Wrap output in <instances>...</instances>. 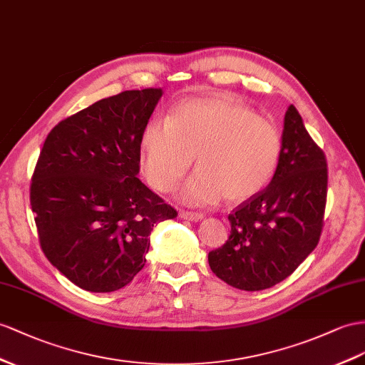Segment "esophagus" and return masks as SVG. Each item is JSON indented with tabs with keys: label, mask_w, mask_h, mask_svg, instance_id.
Wrapping results in <instances>:
<instances>
[{
	"label": "esophagus",
	"mask_w": 365,
	"mask_h": 365,
	"mask_svg": "<svg viewBox=\"0 0 365 365\" xmlns=\"http://www.w3.org/2000/svg\"><path fill=\"white\" fill-rule=\"evenodd\" d=\"M180 217L191 220V222H199L203 219V214L200 212H191V211H180Z\"/></svg>",
	"instance_id": "esophagus-1"
}]
</instances>
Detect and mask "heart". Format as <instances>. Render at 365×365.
<instances>
[{
    "label": "heart",
    "mask_w": 365,
    "mask_h": 365,
    "mask_svg": "<svg viewBox=\"0 0 365 365\" xmlns=\"http://www.w3.org/2000/svg\"><path fill=\"white\" fill-rule=\"evenodd\" d=\"M280 151L272 121L225 93L185 100L166 121H148L140 135V163L157 191H171L195 157L199 170L180 191L188 205L255 197L272 180Z\"/></svg>",
    "instance_id": "heart-1"
}]
</instances>
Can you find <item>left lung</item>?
I'll list each match as a JSON object with an SVG mask.
<instances>
[{
	"label": "left lung",
	"instance_id": "obj_1",
	"mask_svg": "<svg viewBox=\"0 0 365 365\" xmlns=\"http://www.w3.org/2000/svg\"><path fill=\"white\" fill-rule=\"evenodd\" d=\"M325 199V155L289 105L273 179L228 216V240L208 255L212 273L245 292L282 282L319 242Z\"/></svg>",
	"mask_w": 365,
	"mask_h": 365
}]
</instances>
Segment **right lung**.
Listing matches in <instances>:
<instances>
[{"instance_id":"1","label":"right lung","mask_w":365,"mask_h":365,"mask_svg":"<svg viewBox=\"0 0 365 365\" xmlns=\"http://www.w3.org/2000/svg\"><path fill=\"white\" fill-rule=\"evenodd\" d=\"M162 96L151 88L103 98L60 121L43 145L31 185L40 244L86 292L128 285L155 223L177 217L137 177L140 135Z\"/></svg>"}]
</instances>
